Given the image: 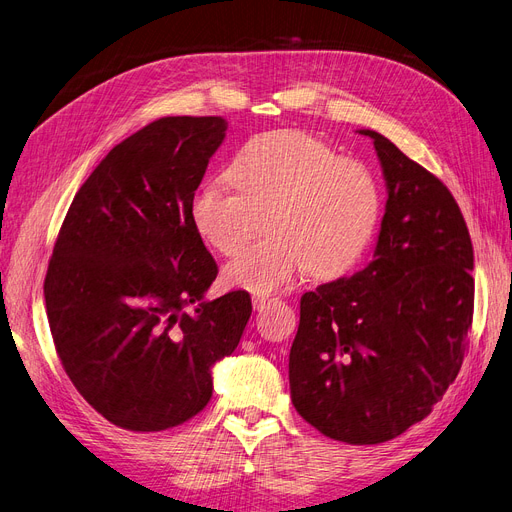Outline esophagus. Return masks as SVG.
Masks as SVG:
<instances>
[{"mask_svg":"<svg viewBox=\"0 0 512 512\" xmlns=\"http://www.w3.org/2000/svg\"><path fill=\"white\" fill-rule=\"evenodd\" d=\"M272 297H263V295H255L253 297V308L257 310V312H263V308H266V306H270L272 304Z\"/></svg>","mask_w":512,"mask_h":512,"instance_id":"1","label":"esophagus"}]
</instances>
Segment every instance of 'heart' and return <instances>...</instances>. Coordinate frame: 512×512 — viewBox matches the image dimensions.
I'll return each instance as SVG.
<instances>
[{"mask_svg": "<svg viewBox=\"0 0 512 512\" xmlns=\"http://www.w3.org/2000/svg\"><path fill=\"white\" fill-rule=\"evenodd\" d=\"M230 181H204L189 200V221L211 249L230 255L266 211L270 238L225 263L227 287L270 295L310 270L331 280L365 255L382 217V187L371 168L342 158L304 130H272L246 141Z\"/></svg>", "mask_w": 512, "mask_h": 512, "instance_id": "1", "label": "heart"}]
</instances>
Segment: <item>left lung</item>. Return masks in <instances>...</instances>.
I'll return each instance as SVG.
<instances>
[{
	"instance_id": "obj_1",
	"label": "left lung",
	"mask_w": 512,
	"mask_h": 512,
	"mask_svg": "<svg viewBox=\"0 0 512 512\" xmlns=\"http://www.w3.org/2000/svg\"><path fill=\"white\" fill-rule=\"evenodd\" d=\"M373 139L386 213L367 266L301 295L291 401L329 439L377 445L422 422L456 380L475 308L472 242L449 189Z\"/></svg>"
}]
</instances>
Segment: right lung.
Masks as SVG:
<instances>
[{"instance_id":"add662e5","label":"right lung","mask_w":512,"mask_h":512,"mask_svg":"<svg viewBox=\"0 0 512 512\" xmlns=\"http://www.w3.org/2000/svg\"><path fill=\"white\" fill-rule=\"evenodd\" d=\"M219 116H168L113 147L75 194L44 280L65 373L105 420L158 432L213 396L249 323L246 291L204 299L217 263L189 200L225 139Z\"/></svg>"}]
</instances>
